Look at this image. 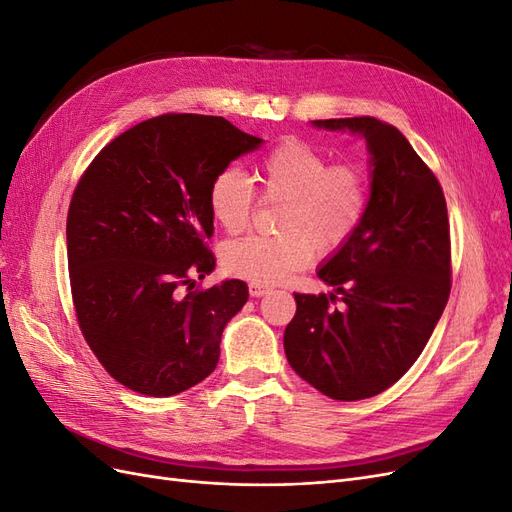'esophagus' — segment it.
<instances>
[{
	"instance_id": "1",
	"label": "esophagus",
	"mask_w": 512,
	"mask_h": 512,
	"mask_svg": "<svg viewBox=\"0 0 512 512\" xmlns=\"http://www.w3.org/2000/svg\"><path fill=\"white\" fill-rule=\"evenodd\" d=\"M271 288L269 286H265V284H258V282H252L250 284V294H252V297H265V294L269 292Z\"/></svg>"
}]
</instances>
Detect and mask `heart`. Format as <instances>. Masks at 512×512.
Returning <instances> with one entry per match:
<instances>
[{
    "label": "heart",
    "mask_w": 512,
    "mask_h": 512,
    "mask_svg": "<svg viewBox=\"0 0 512 512\" xmlns=\"http://www.w3.org/2000/svg\"><path fill=\"white\" fill-rule=\"evenodd\" d=\"M316 147L288 138L256 166L262 196L282 200L277 235H245L228 241L222 265L228 273L258 284L282 282L314 260L316 247L329 254L359 228L367 209V177L352 164L329 166ZM254 188L237 168H224L209 185L211 218L226 232L250 222Z\"/></svg>",
    "instance_id": "obj_1"
}]
</instances>
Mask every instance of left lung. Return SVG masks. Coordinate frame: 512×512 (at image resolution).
I'll return each mask as SVG.
<instances>
[{
	"instance_id": "8db88e82",
	"label": "left lung",
	"mask_w": 512,
	"mask_h": 512,
	"mask_svg": "<svg viewBox=\"0 0 512 512\" xmlns=\"http://www.w3.org/2000/svg\"><path fill=\"white\" fill-rule=\"evenodd\" d=\"M365 138L369 200L359 228L318 269L329 294H294L290 367L339 401L374 397L423 352L451 292V232L436 175L408 138L376 117L318 119Z\"/></svg>"
}]
</instances>
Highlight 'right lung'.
Masks as SVG:
<instances>
[{
  "instance_id": "obj_1",
  "label": "right lung",
  "mask_w": 512,
  "mask_h": 512,
  "mask_svg": "<svg viewBox=\"0 0 512 512\" xmlns=\"http://www.w3.org/2000/svg\"><path fill=\"white\" fill-rule=\"evenodd\" d=\"M260 143L224 117L160 115L108 143L76 185L66 224L74 309L119 384L170 397L218 365L247 286L224 280L192 290V275L203 280L215 269L205 245L209 185Z\"/></svg>"
}]
</instances>
